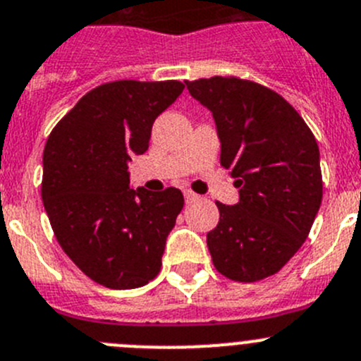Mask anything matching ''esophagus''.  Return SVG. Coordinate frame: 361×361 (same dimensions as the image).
<instances>
[{
  "instance_id": "34e87169",
  "label": "esophagus",
  "mask_w": 361,
  "mask_h": 361,
  "mask_svg": "<svg viewBox=\"0 0 361 361\" xmlns=\"http://www.w3.org/2000/svg\"><path fill=\"white\" fill-rule=\"evenodd\" d=\"M183 196H185V201H187V203H194L196 200H200V196H197L196 192H192V190H185Z\"/></svg>"
}]
</instances>
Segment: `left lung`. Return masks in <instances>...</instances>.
Instances as JSON below:
<instances>
[{"label": "left lung", "mask_w": 361, "mask_h": 361, "mask_svg": "<svg viewBox=\"0 0 361 361\" xmlns=\"http://www.w3.org/2000/svg\"><path fill=\"white\" fill-rule=\"evenodd\" d=\"M212 112L221 165L238 188L237 204L217 201L207 235L215 269L235 281L276 274L306 240L322 201L317 140L279 94L233 76L185 82Z\"/></svg>", "instance_id": "obj_1"}]
</instances>
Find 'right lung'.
I'll list each match as a JSON object with an SVG mask.
<instances>
[{
  "mask_svg": "<svg viewBox=\"0 0 361 361\" xmlns=\"http://www.w3.org/2000/svg\"><path fill=\"white\" fill-rule=\"evenodd\" d=\"M183 89L176 80L96 87L44 147L42 201L56 240L83 274L106 288L142 287L160 272L183 194L174 187L131 188L128 164L146 153L154 119Z\"/></svg>",
  "mask_w": 361,
  "mask_h": 361,
  "instance_id": "1",
  "label": "right lung"
}]
</instances>
